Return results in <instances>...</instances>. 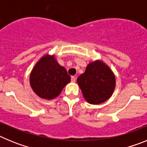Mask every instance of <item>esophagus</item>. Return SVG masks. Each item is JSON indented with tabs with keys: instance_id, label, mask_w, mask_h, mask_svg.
I'll list each match as a JSON object with an SVG mask.
<instances>
[{
	"instance_id": "esophagus-1",
	"label": "esophagus",
	"mask_w": 147,
	"mask_h": 147,
	"mask_svg": "<svg viewBox=\"0 0 147 147\" xmlns=\"http://www.w3.org/2000/svg\"><path fill=\"white\" fill-rule=\"evenodd\" d=\"M76 78L75 77V76H71V82H76Z\"/></svg>"
}]
</instances>
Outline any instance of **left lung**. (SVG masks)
Segmentation results:
<instances>
[{"instance_id":"1","label":"left lung","mask_w":147,"mask_h":147,"mask_svg":"<svg viewBox=\"0 0 147 147\" xmlns=\"http://www.w3.org/2000/svg\"><path fill=\"white\" fill-rule=\"evenodd\" d=\"M77 83L87 102L98 105L112 96L115 87V78L107 65L96 60L88 64L85 72L77 78Z\"/></svg>"}]
</instances>
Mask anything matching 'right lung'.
<instances>
[{
  "label": "right lung",
  "instance_id": "right-lung-1",
  "mask_svg": "<svg viewBox=\"0 0 147 147\" xmlns=\"http://www.w3.org/2000/svg\"><path fill=\"white\" fill-rule=\"evenodd\" d=\"M71 81L64 67L61 66L54 56L42 57L35 65L30 74V85L40 98L50 100L59 95L63 88Z\"/></svg>",
  "mask_w": 147,
  "mask_h": 147
}]
</instances>
